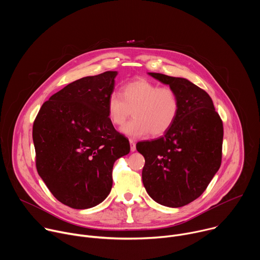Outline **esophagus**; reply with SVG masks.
<instances>
[{
  "instance_id": "esophagus-1",
  "label": "esophagus",
  "mask_w": 260,
  "mask_h": 260,
  "mask_svg": "<svg viewBox=\"0 0 260 260\" xmlns=\"http://www.w3.org/2000/svg\"><path fill=\"white\" fill-rule=\"evenodd\" d=\"M129 144H131V151L134 152L136 150V142L134 140H129Z\"/></svg>"
}]
</instances>
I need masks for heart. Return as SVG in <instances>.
I'll use <instances>...</instances> for the list:
<instances>
[{"mask_svg":"<svg viewBox=\"0 0 260 260\" xmlns=\"http://www.w3.org/2000/svg\"><path fill=\"white\" fill-rule=\"evenodd\" d=\"M107 112L110 121L122 126L133 113L135 117L122 132L134 138L150 133L153 137L165 135L175 123L180 112V98L175 88L137 79L126 83L122 95L113 91L108 96Z\"/></svg>","mask_w":260,"mask_h":260,"instance_id":"obj_1","label":"heart"}]
</instances>
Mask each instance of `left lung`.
Instances as JSON below:
<instances>
[{"mask_svg":"<svg viewBox=\"0 0 260 260\" xmlns=\"http://www.w3.org/2000/svg\"><path fill=\"white\" fill-rule=\"evenodd\" d=\"M149 74L176 89L180 112L165 136L137 144L145 158L142 180L156 203L179 208L201 197L219 170L223 123L204 89L187 79Z\"/></svg>","mask_w":260,"mask_h":260,"instance_id":"8db88e82","label":"left lung"}]
</instances>
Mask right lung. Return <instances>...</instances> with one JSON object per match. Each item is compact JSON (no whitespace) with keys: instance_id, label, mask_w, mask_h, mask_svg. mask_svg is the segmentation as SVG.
Segmentation results:
<instances>
[{"instance_id":"1","label":"right lung","mask_w":260,"mask_h":260,"mask_svg":"<svg viewBox=\"0 0 260 260\" xmlns=\"http://www.w3.org/2000/svg\"><path fill=\"white\" fill-rule=\"evenodd\" d=\"M116 75L107 71L68 84L34 121L37 171L53 197L73 209L92 208L108 197L114 162L131 150L107 112Z\"/></svg>"}]
</instances>
